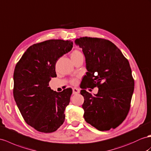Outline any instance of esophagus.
<instances>
[{"mask_svg": "<svg viewBox=\"0 0 151 151\" xmlns=\"http://www.w3.org/2000/svg\"><path fill=\"white\" fill-rule=\"evenodd\" d=\"M79 92H80L79 88H73V94H78Z\"/></svg>", "mask_w": 151, "mask_h": 151, "instance_id": "obj_1", "label": "esophagus"}]
</instances>
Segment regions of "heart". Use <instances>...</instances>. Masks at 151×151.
<instances>
[{"instance_id": "b5f03b06", "label": "heart", "mask_w": 151, "mask_h": 151, "mask_svg": "<svg viewBox=\"0 0 151 151\" xmlns=\"http://www.w3.org/2000/svg\"><path fill=\"white\" fill-rule=\"evenodd\" d=\"M80 57H83L82 53H81V52H80L79 50H74V51H73L71 54V59L73 60H76V59H78V58ZM78 79H77L76 78H73L71 79V80H70L71 84L74 85V86L78 83Z\"/></svg>"}]
</instances>
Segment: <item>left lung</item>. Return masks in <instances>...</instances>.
I'll list each match as a JSON object with an SVG mask.
<instances>
[{
  "instance_id": "1",
  "label": "left lung",
  "mask_w": 151,
  "mask_h": 151,
  "mask_svg": "<svg viewBox=\"0 0 151 151\" xmlns=\"http://www.w3.org/2000/svg\"><path fill=\"white\" fill-rule=\"evenodd\" d=\"M82 48L87 72L80 94L86 121L99 131L115 129L126 118L131 106L134 81L128 60L112 42L102 38L76 39ZM99 88L94 96L88 88Z\"/></svg>"
}]
</instances>
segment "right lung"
Listing matches in <instances>:
<instances>
[{
  "label": "right lung",
  "mask_w": 151,
  "mask_h": 151,
  "mask_svg": "<svg viewBox=\"0 0 151 151\" xmlns=\"http://www.w3.org/2000/svg\"><path fill=\"white\" fill-rule=\"evenodd\" d=\"M72 47V41L38 42L26 50L15 66L14 100L25 122L40 132H54L64 121L72 89L57 92L51 90L49 82L57 76V60Z\"/></svg>",
  "instance_id": "add662e5"
}]
</instances>
